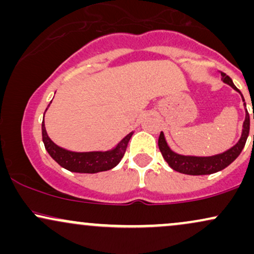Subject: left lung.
I'll return each instance as SVG.
<instances>
[{"mask_svg":"<svg viewBox=\"0 0 254 254\" xmlns=\"http://www.w3.org/2000/svg\"><path fill=\"white\" fill-rule=\"evenodd\" d=\"M221 76L224 83L229 84L233 89L239 92V94L243 98V101L245 99L241 94V92L239 90L235 84L233 83L232 78L228 75H226L224 72L220 71ZM245 105V121L243 124V131H241V136L239 138V141L233 145L232 148H229L228 150L223 151V153L216 154V155L211 156H193V155H182V154H178L174 150H172L168 145L167 141H166L164 132L161 131L159 137V149L161 151L162 156H164L165 161L167 162L168 166L172 170L179 172L183 174H189V176H205V174H212L216 173L224 170L227 166H229L234 161L237 157L240 155L241 150L244 149L245 143L247 141V137L250 133V115L247 112L246 104ZM253 119H254V113H253Z\"/></svg>","mask_w":254,"mask_h":254,"instance_id":"left-lung-1","label":"left lung"}]
</instances>
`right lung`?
Instances as JSON below:
<instances>
[{"instance_id": "add662e5", "label": "right lung", "mask_w": 254, "mask_h": 254, "mask_svg": "<svg viewBox=\"0 0 254 254\" xmlns=\"http://www.w3.org/2000/svg\"><path fill=\"white\" fill-rule=\"evenodd\" d=\"M50 104H49V106H50ZM42 135L46 151L50 154V156L58 165L62 166L65 170L75 172V173L92 174L112 170L113 167H116L121 162L131 136L133 135V131H131L129 135H127L121 142H118L117 145L113 147L112 149L94 151H72L57 145L46 132L44 118L42 123Z\"/></svg>"}]
</instances>
